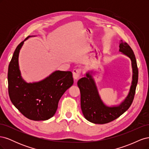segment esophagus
<instances>
[{
    "label": "esophagus",
    "mask_w": 149,
    "mask_h": 149,
    "mask_svg": "<svg viewBox=\"0 0 149 149\" xmlns=\"http://www.w3.org/2000/svg\"><path fill=\"white\" fill-rule=\"evenodd\" d=\"M81 73V69H74L73 71V76L74 79H78L79 77L80 74Z\"/></svg>",
    "instance_id": "esophagus-1"
}]
</instances>
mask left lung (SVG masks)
<instances>
[{
  "label": "left lung",
  "mask_w": 149,
  "mask_h": 149,
  "mask_svg": "<svg viewBox=\"0 0 149 149\" xmlns=\"http://www.w3.org/2000/svg\"><path fill=\"white\" fill-rule=\"evenodd\" d=\"M119 52L130 58L132 68V81L130 91L119 105L107 106L104 104L99 94L95 81L89 72L86 73V77L78 81L81 93V108L86 119L92 123L106 124L118 118L129 109L134 100L139 74L136 56L132 48L123 40H120L119 44Z\"/></svg>",
  "instance_id": "1"
}]
</instances>
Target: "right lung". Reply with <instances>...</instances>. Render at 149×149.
Returning <instances> with one entry per match:
<instances>
[{"mask_svg": "<svg viewBox=\"0 0 149 149\" xmlns=\"http://www.w3.org/2000/svg\"><path fill=\"white\" fill-rule=\"evenodd\" d=\"M30 37L17 46L8 65V94L13 104L26 118L46 120L55 115L61 97L73 85V74L58 70L38 82L24 81L19 70V55L24 42Z\"/></svg>", "mask_w": 149, "mask_h": 149, "instance_id": "add662e5", "label": "right lung"}]
</instances>
